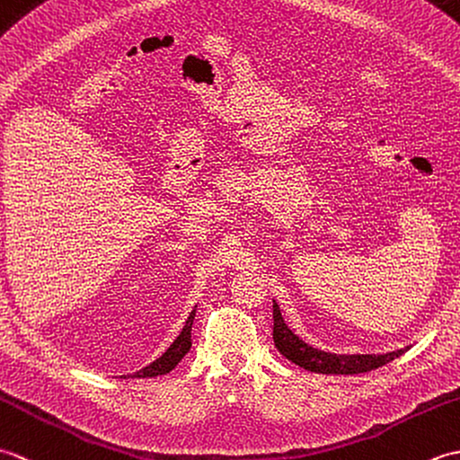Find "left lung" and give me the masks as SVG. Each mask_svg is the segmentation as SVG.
Wrapping results in <instances>:
<instances>
[{
  "label": "left lung",
  "mask_w": 460,
  "mask_h": 460,
  "mask_svg": "<svg viewBox=\"0 0 460 460\" xmlns=\"http://www.w3.org/2000/svg\"><path fill=\"white\" fill-rule=\"evenodd\" d=\"M272 320H275V326H272V340H275V346L292 364L298 367H305L308 371H314V374H332V376H354V374H366V371L377 369L381 366L389 364L395 358H399L409 348L389 351V354H354V356H338L330 354V351H322L305 344L295 332H292L285 320H282L280 308L277 302H272Z\"/></svg>",
  "instance_id": "left-lung-1"
}]
</instances>
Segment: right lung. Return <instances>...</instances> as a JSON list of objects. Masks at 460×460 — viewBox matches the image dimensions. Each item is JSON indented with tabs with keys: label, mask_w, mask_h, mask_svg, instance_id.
<instances>
[{
	"label": "right lung",
	"mask_w": 460,
	"mask_h": 460,
	"mask_svg": "<svg viewBox=\"0 0 460 460\" xmlns=\"http://www.w3.org/2000/svg\"><path fill=\"white\" fill-rule=\"evenodd\" d=\"M193 318H195V310H191L190 318L185 320V326L181 328L180 336L173 340V344L164 351V354L152 361L150 366L142 367L140 371H136V374H132V377H155V376H164L168 374V371H172L175 366L180 364L181 358L188 354L190 348H191V326H193ZM126 377V376H124Z\"/></svg>",
	"instance_id": "1"
}]
</instances>
